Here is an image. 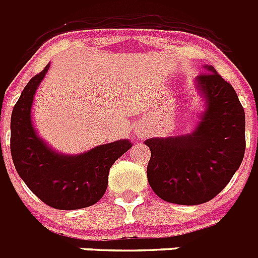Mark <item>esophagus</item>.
I'll return each mask as SVG.
<instances>
[{
  "label": "esophagus",
  "mask_w": 258,
  "mask_h": 258,
  "mask_svg": "<svg viewBox=\"0 0 258 258\" xmlns=\"http://www.w3.org/2000/svg\"><path fill=\"white\" fill-rule=\"evenodd\" d=\"M138 137H140V138H145L146 133L145 132H140V133H138Z\"/></svg>",
  "instance_id": "1"
}]
</instances>
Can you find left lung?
<instances>
[{"label":"left lung","mask_w":258,"mask_h":258,"mask_svg":"<svg viewBox=\"0 0 258 258\" xmlns=\"http://www.w3.org/2000/svg\"><path fill=\"white\" fill-rule=\"evenodd\" d=\"M197 77L206 109L192 133L150 138L147 179L160 199L197 206L213 199L239 169L245 151V115L235 90L212 66Z\"/></svg>","instance_id":"left-lung-1"}]
</instances>
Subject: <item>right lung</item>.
<instances>
[{"mask_svg":"<svg viewBox=\"0 0 258 258\" xmlns=\"http://www.w3.org/2000/svg\"><path fill=\"white\" fill-rule=\"evenodd\" d=\"M49 67L50 63L29 80L14 107L11 157L20 178L45 204L61 211L86 208L102 199L111 166L132 143L120 140L79 155L59 154L50 149L36 133L31 118L35 93Z\"/></svg>","mask_w":258,"mask_h":258,"instance_id":"add662e5","label":"right lung"}]
</instances>
